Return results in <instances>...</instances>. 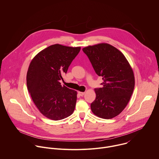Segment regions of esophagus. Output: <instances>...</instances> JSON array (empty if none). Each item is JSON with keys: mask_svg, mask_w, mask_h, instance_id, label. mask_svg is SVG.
Returning <instances> with one entry per match:
<instances>
[{"mask_svg": "<svg viewBox=\"0 0 159 159\" xmlns=\"http://www.w3.org/2000/svg\"><path fill=\"white\" fill-rule=\"evenodd\" d=\"M78 94H79L81 96H83L84 95L85 92H80V91H79V92H78Z\"/></svg>", "mask_w": 159, "mask_h": 159, "instance_id": "34e87169", "label": "esophagus"}]
</instances>
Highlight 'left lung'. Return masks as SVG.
<instances>
[{
    "label": "left lung",
    "instance_id": "left-lung-1",
    "mask_svg": "<svg viewBox=\"0 0 159 159\" xmlns=\"http://www.w3.org/2000/svg\"><path fill=\"white\" fill-rule=\"evenodd\" d=\"M96 73L102 76V88H95L96 99L91 104L97 116L109 119L119 115L132 94L135 79L124 55L114 47L99 43L83 48Z\"/></svg>",
    "mask_w": 159,
    "mask_h": 159
}]
</instances>
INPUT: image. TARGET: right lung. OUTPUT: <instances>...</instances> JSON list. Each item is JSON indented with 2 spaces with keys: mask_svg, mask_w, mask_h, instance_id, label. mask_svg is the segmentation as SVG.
<instances>
[{
  "mask_svg": "<svg viewBox=\"0 0 159 159\" xmlns=\"http://www.w3.org/2000/svg\"><path fill=\"white\" fill-rule=\"evenodd\" d=\"M80 50V47L52 45L39 52L29 65L28 91L38 109L48 119H63L75 110L77 92L62 86L60 80Z\"/></svg>",
  "mask_w": 159,
  "mask_h": 159,
  "instance_id": "1",
  "label": "right lung"
}]
</instances>
